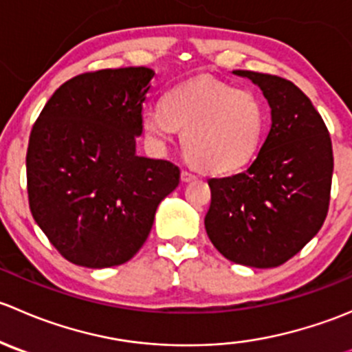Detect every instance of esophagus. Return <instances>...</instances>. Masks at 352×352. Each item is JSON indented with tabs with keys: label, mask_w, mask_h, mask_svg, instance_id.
<instances>
[{
	"label": "esophagus",
	"mask_w": 352,
	"mask_h": 352,
	"mask_svg": "<svg viewBox=\"0 0 352 352\" xmlns=\"http://www.w3.org/2000/svg\"><path fill=\"white\" fill-rule=\"evenodd\" d=\"M180 179H182V182H192V180H196L197 177L194 175V173L187 172V170H182V173H180Z\"/></svg>",
	"instance_id": "34e87169"
}]
</instances>
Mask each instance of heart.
<instances>
[{"mask_svg":"<svg viewBox=\"0 0 352 352\" xmlns=\"http://www.w3.org/2000/svg\"><path fill=\"white\" fill-rule=\"evenodd\" d=\"M143 129L156 146L182 133L187 162L212 175L235 172L257 153L264 131V105L250 90L225 81L196 78L163 97L162 109L148 110Z\"/></svg>","mask_w":352,"mask_h":352,"instance_id":"heart-1","label":"heart"}]
</instances>
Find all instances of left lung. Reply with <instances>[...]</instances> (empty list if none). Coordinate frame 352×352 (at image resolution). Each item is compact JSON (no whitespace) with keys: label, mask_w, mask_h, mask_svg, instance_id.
<instances>
[{"label":"left lung","mask_w":352,"mask_h":352,"mask_svg":"<svg viewBox=\"0 0 352 352\" xmlns=\"http://www.w3.org/2000/svg\"><path fill=\"white\" fill-rule=\"evenodd\" d=\"M271 107V129L242 173L209 179L206 233L221 255L248 267H278L322 228L329 211L333 156L329 131L310 98L272 74L235 69Z\"/></svg>","instance_id":"1"}]
</instances>
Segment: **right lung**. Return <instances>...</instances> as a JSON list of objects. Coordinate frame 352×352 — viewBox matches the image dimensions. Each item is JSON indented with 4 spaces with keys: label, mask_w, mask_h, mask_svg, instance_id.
<instances>
[{
    "label": "right lung",
    "mask_w": 352,
    "mask_h": 352,
    "mask_svg": "<svg viewBox=\"0 0 352 352\" xmlns=\"http://www.w3.org/2000/svg\"><path fill=\"white\" fill-rule=\"evenodd\" d=\"M155 71L119 67L71 78L54 91L27 150L32 216L63 257L104 269L133 258L180 170L136 153Z\"/></svg>",
    "instance_id": "right-lung-1"
}]
</instances>
